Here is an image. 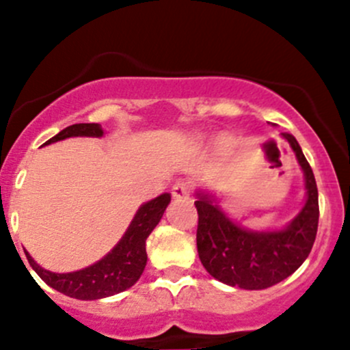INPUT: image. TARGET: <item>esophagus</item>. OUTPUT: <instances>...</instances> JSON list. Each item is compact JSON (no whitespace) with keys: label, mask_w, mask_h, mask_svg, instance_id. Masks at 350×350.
<instances>
[{"label":"esophagus","mask_w":350,"mask_h":350,"mask_svg":"<svg viewBox=\"0 0 350 350\" xmlns=\"http://www.w3.org/2000/svg\"><path fill=\"white\" fill-rule=\"evenodd\" d=\"M191 185L186 181H178L174 186H172V196L176 198V200H185V198H188L191 195Z\"/></svg>","instance_id":"obj_1"}]
</instances>
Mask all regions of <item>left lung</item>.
Masks as SVG:
<instances>
[{"label": "left lung", "mask_w": 350, "mask_h": 350, "mask_svg": "<svg viewBox=\"0 0 350 350\" xmlns=\"http://www.w3.org/2000/svg\"><path fill=\"white\" fill-rule=\"evenodd\" d=\"M283 137L305 174L306 203L298 217L276 232H252L230 220L210 196L198 193L196 245L204 269L221 283L242 289H266L291 276L308 257L319 228V189L301 147L291 133Z\"/></svg>", "instance_id": "obj_1"}]
</instances>
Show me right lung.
<instances>
[{
	"instance_id": "add662e5",
	"label": "right lung",
	"mask_w": 350,
	"mask_h": 350,
	"mask_svg": "<svg viewBox=\"0 0 350 350\" xmlns=\"http://www.w3.org/2000/svg\"><path fill=\"white\" fill-rule=\"evenodd\" d=\"M101 135H103V129H101L100 123H76V125L61 130L57 135L47 140L45 146L57 142V140L69 139V137ZM169 201H171V195L164 193L155 200L142 204L133 217L129 230L125 232L122 241L113 247L111 252H108L103 259L94 262L93 266L84 267L81 271L66 274L51 273V271L38 266L28 252H25V256H27L31 269L38 274V278L45 284L64 293L70 298L100 299L113 296L116 293L129 289L142 276L147 264L146 241L155 228V225L161 221Z\"/></svg>"
}]
</instances>
